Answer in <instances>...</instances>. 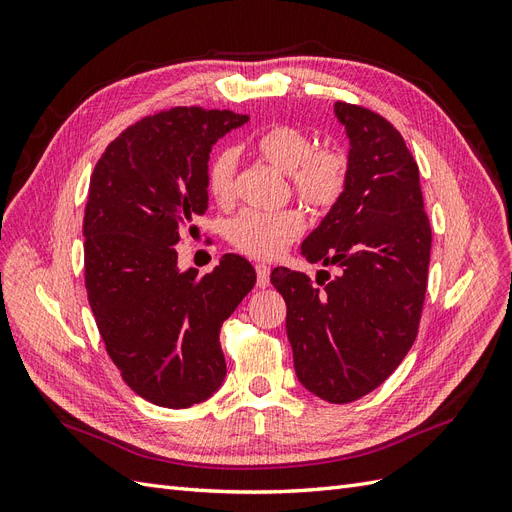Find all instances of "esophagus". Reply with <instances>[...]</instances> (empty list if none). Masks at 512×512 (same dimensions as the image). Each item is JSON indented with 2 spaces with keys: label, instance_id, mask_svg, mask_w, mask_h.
Returning <instances> with one entry per match:
<instances>
[{
  "label": "esophagus",
  "instance_id": "esophagus-1",
  "mask_svg": "<svg viewBox=\"0 0 512 512\" xmlns=\"http://www.w3.org/2000/svg\"><path fill=\"white\" fill-rule=\"evenodd\" d=\"M269 275H271V269L267 265H262V262H258V265H256V284H258V288L269 286Z\"/></svg>",
  "mask_w": 512,
  "mask_h": 512
}]
</instances>
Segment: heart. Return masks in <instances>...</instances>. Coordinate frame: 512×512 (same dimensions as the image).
<instances>
[{"mask_svg":"<svg viewBox=\"0 0 512 512\" xmlns=\"http://www.w3.org/2000/svg\"><path fill=\"white\" fill-rule=\"evenodd\" d=\"M250 147L262 160L288 173L292 190L301 203L322 213L344 196L350 179V158L346 149L327 143L314 147L307 130L292 123H271L250 138ZM235 166L232 149L215 153L207 166V188L215 203L228 207L235 200ZM305 228L299 209L256 211L247 209L228 224V239L250 258H275Z\"/></svg>","mask_w":512,"mask_h":512,"instance_id":"obj_1","label":"heart"}]
</instances>
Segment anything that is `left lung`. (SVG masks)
Instances as JSON below:
<instances>
[{"mask_svg":"<svg viewBox=\"0 0 512 512\" xmlns=\"http://www.w3.org/2000/svg\"><path fill=\"white\" fill-rule=\"evenodd\" d=\"M350 138L344 196L301 252L320 271L275 267L286 301V333L297 378L331 404H350L389 378L421 322L431 254L418 164L391 121L359 104L335 102Z\"/></svg>","mask_w":512,"mask_h":512,"instance_id":"8db88e82","label":"left lung"}]
</instances>
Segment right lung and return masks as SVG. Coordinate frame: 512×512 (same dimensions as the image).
Here are the masks:
<instances>
[{"label": "right lung", "instance_id": "add662e5", "mask_svg": "<svg viewBox=\"0 0 512 512\" xmlns=\"http://www.w3.org/2000/svg\"><path fill=\"white\" fill-rule=\"evenodd\" d=\"M247 115L175 106L123 130L89 181L85 288L108 356L130 389L190 408L220 389V329L256 284L237 254L207 275L177 267L179 235L207 211V162Z\"/></svg>", "mask_w": 512, "mask_h": 512}]
</instances>
